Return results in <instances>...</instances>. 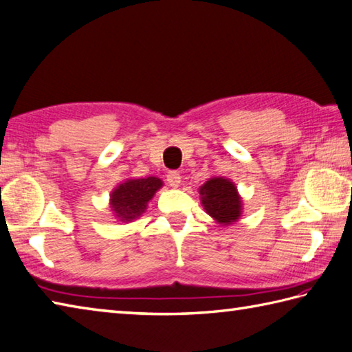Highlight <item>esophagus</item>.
Returning a JSON list of instances; mask_svg holds the SVG:
<instances>
[{
	"instance_id": "34e87169",
	"label": "esophagus",
	"mask_w": 352,
	"mask_h": 352,
	"mask_svg": "<svg viewBox=\"0 0 352 352\" xmlns=\"http://www.w3.org/2000/svg\"><path fill=\"white\" fill-rule=\"evenodd\" d=\"M167 182L171 188H177V186L181 185V175H179L177 171H170L167 175Z\"/></svg>"
}]
</instances>
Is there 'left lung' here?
Instances as JSON below:
<instances>
[{"label":"left lung","instance_id":"1","mask_svg":"<svg viewBox=\"0 0 352 352\" xmlns=\"http://www.w3.org/2000/svg\"><path fill=\"white\" fill-rule=\"evenodd\" d=\"M200 204L205 212L220 226L239 221L243 214V199L236 185L225 176H214L199 186Z\"/></svg>","mask_w":352,"mask_h":352}]
</instances>
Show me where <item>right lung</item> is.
Instances as JSON below:
<instances>
[{
    "label": "right lung",
    "instance_id": "right-lung-1",
    "mask_svg": "<svg viewBox=\"0 0 352 352\" xmlns=\"http://www.w3.org/2000/svg\"><path fill=\"white\" fill-rule=\"evenodd\" d=\"M160 177L148 176L140 179H126L111 191L109 208L117 221L131 223L146 212L147 205L155 192L162 188Z\"/></svg>",
    "mask_w": 352,
    "mask_h": 352
}]
</instances>
